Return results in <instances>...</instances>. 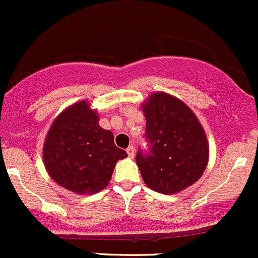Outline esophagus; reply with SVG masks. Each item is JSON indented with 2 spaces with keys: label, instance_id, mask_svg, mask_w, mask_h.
Returning <instances> with one entry per match:
<instances>
[{
  "label": "esophagus",
  "instance_id": "obj_1",
  "mask_svg": "<svg viewBox=\"0 0 258 258\" xmlns=\"http://www.w3.org/2000/svg\"><path fill=\"white\" fill-rule=\"evenodd\" d=\"M126 153H128L129 158H134V147H129L126 149Z\"/></svg>",
  "mask_w": 258,
  "mask_h": 258
}]
</instances>
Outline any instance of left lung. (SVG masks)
I'll list each match as a JSON object with an SVG mask.
<instances>
[{"label": "left lung", "mask_w": 258, "mask_h": 258, "mask_svg": "<svg viewBox=\"0 0 258 258\" xmlns=\"http://www.w3.org/2000/svg\"><path fill=\"white\" fill-rule=\"evenodd\" d=\"M149 152L135 162L150 189L175 195L195 184L210 159V145L192 109L170 94L157 91L142 104Z\"/></svg>", "instance_id": "8db88e82"}]
</instances>
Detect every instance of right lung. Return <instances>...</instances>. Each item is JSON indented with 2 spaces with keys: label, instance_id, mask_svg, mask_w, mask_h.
Here are the masks:
<instances>
[{
  "label": "right lung",
  "instance_id": "1",
  "mask_svg": "<svg viewBox=\"0 0 258 258\" xmlns=\"http://www.w3.org/2000/svg\"><path fill=\"white\" fill-rule=\"evenodd\" d=\"M43 164L48 175L70 192L94 195L109 184L118 160L128 157L114 144L110 130L99 125L98 110L88 100L63 109L43 143Z\"/></svg>",
  "mask_w": 258,
  "mask_h": 258
}]
</instances>
